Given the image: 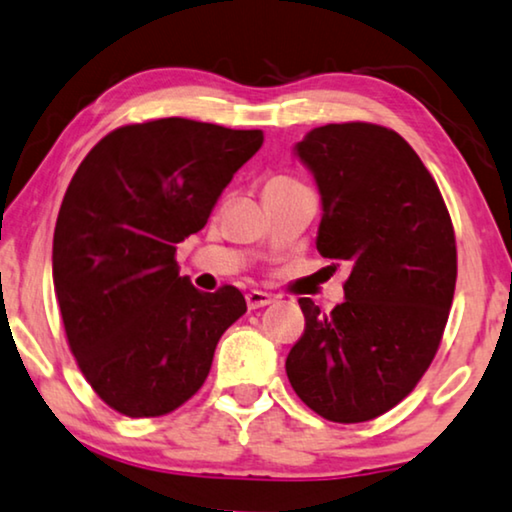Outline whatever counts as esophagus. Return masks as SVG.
Returning a JSON list of instances; mask_svg holds the SVG:
<instances>
[{
  "label": "esophagus",
  "mask_w": 512,
  "mask_h": 512,
  "mask_svg": "<svg viewBox=\"0 0 512 512\" xmlns=\"http://www.w3.org/2000/svg\"><path fill=\"white\" fill-rule=\"evenodd\" d=\"M246 301H248L250 311H255V308H264V306L273 304V297H271V294L262 292V290H253V292L246 294Z\"/></svg>",
  "instance_id": "esophagus-1"
}]
</instances>
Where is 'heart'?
Instances as JSON below:
<instances>
[{
  "instance_id": "1",
  "label": "heart",
  "mask_w": 512,
  "mask_h": 512,
  "mask_svg": "<svg viewBox=\"0 0 512 512\" xmlns=\"http://www.w3.org/2000/svg\"><path fill=\"white\" fill-rule=\"evenodd\" d=\"M290 183H297V181H294V178H290V176H271L269 181H266V187H271V185H290Z\"/></svg>"
}]
</instances>
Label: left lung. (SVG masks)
I'll list each match as a JSON object with an SVG mask.
<instances>
[{
    "label": "left lung",
    "mask_w": 512,
    "mask_h": 512,
    "mask_svg": "<svg viewBox=\"0 0 512 512\" xmlns=\"http://www.w3.org/2000/svg\"><path fill=\"white\" fill-rule=\"evenodd\" d=\"M297 155L322 194L318 253L352 269L331 313L299 299L306 327L287 378L325 420L369 422L434 362L455 297V227L434 176L394 129L315 127Z\"/></svg>",
    "instance_id": "left-lung-1"
}]
</instances>
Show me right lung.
Wrapping results in <instances>:
<instances>
[{
  "label": "right lung",
  "instance_id": "add662e5",
  "mask_svg": "<svg viewBox=\"0 0 512 512\" xmlns=\"http://www.w3.org/2000/svg\"><path fill=\"white\" fill-rule=\"evenodd\" d=\"M262 129L160 118L113 129L85 155L53 236L69 350L127 417L167 415L204 385L220 336L248 311L234 285L199 292L176 246L208 222Z\"/></svg>",
  "mask_w": 512,
  "mask_h": 512
}]
</instances>
